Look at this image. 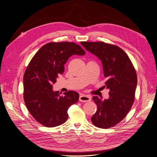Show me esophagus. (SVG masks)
Returning a JSON list of instances; mask_svg holds the SVG:
<instances>
[{
    "label": "esophagus",
    "instance_id": "1",
    "mask_svg": "<svg viewBox=\"0 0 157 157\" xmlns=\"http://www.w3.org/2000/svg\"><path fill=\"white\" fill-rule=\"evenodd\" d=\"M91 101V97H90L89 95H81L79 97V101L80 102H90Z\"/></svg>",
    "mask_w": 157,
    "mask_h": 157
}]
</instances>
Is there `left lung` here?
Segmentation results:
<instances>
[{"instance_id": "8db88e82", "label": "left lung", "mask_w": 157, "mask_h": 157, "mask_svg": "<svg viewBox=\"0 0 157 157\" xmlns=\"http://www.w3.org/2000/svg\"><path fill=\"white\" fill-rule=\"evenodd\" d=\"M81 44L101 60L107 79L104 86L110 90L108 99L92 98L97 110L92 122L101 128L114 127L127 116L134 102L137 83L136 69L127 53L118 46L102 41H83Z\"/></svg>"}]
</instances>
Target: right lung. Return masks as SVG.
<instances>
[{
  "label": "right lung",
  "mask_w": 157,
  "mask_h": 157,
  "mask_svg": "<svg viewBox=\"0 0 157 157\" xmlns=\"http://www.w3.org/2000/svg\"><path fill=\"white\" fill-rule=\"evenodd\" d=\"M85 52L73 42H51L41 47L33 56L23 76V98L34 118L46 127H55L67 120L69 107L79 100V94L68 91L60 95L53 85L64 64L73 55Z\"/></svg>",
  "instance_id": "1"
}]
</instances>
